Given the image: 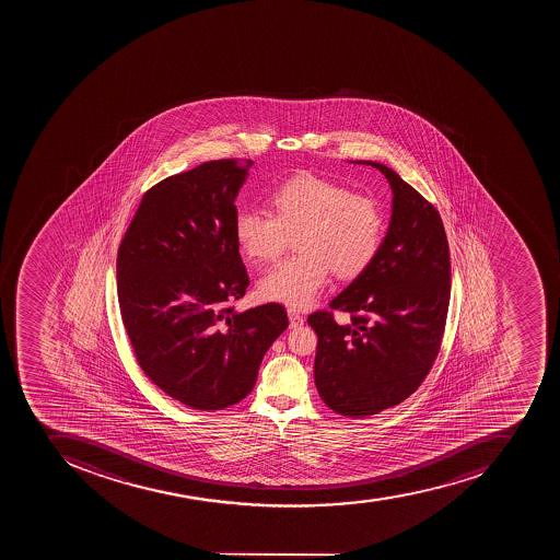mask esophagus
Listing matches in <instances>:
<instances>
[{
	"label": "esophagus",
	"instance_id": "obj_1",
	"mask_svg": "<svg viewBox=\"0 0 560 560\" xmlns=\"http://www.w3.org/2000/svg\"><path fill=\"white\" fill-rule=\"evenodd\" d=\"M287 315H289V326H291V329H298V327L303 326L304 318L301 317L300 313L294 312V310H289Z\"/></svg>",
	"mask_w": 560,
	"mask_h": 560
}]
</instances>
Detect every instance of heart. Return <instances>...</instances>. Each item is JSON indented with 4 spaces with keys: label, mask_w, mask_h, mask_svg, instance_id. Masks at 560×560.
<instances>
[{
    "label": "heart",
    "mask_w": 560,
    "mask_h": 560,
    "mask_svg": "<svg viewBox=\"0 0 560 560\" xmlns=\"http://www.w3.org/2000/svg\"><path fill=\"white\" fill-rule=\"evenodd\" d=\"M273 215L242 210L234 219V240L254 262H269L295 236L298 256L283 260L257 283L265 301L308 308L336 277L361 275L378 254L385 217L371 196L352 195L343 185L300 175L271 196Z\"/></svg>",
    "instance_id": "1"
}]
</instances>
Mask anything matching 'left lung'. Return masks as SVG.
<instances>
[{"label":"left lung","mask_w":560,"mask_h":560,"mask_svg":"<svg viewBox=\"0 0 560 560\" xmlns=\"http://www.w3.org/2000/svg\"><path fill=\"white\" fill-rule=\"evenodd\" d=\"M384 173L393 213L378 254L330 308L352 318L312 313L317 332L315 385L322 401L361 419L393 408L420 387L440 352L450 303V254L436 208L394 170Z\"/></svg>","instance_id":"8db88e82"}]
</instances>
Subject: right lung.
I'll list each match as a JSON object with an SVG mask.
<instances>
[{
    "mask_svg": "<svg viewBox=\"0 0 560 560\" xmlns=\"http://www.w3.org/2000/svg\"><path fill=\"white\" fill-rule=\"evenodd\" d=\"M252 161L221 159L145 192L117 256L120 315L138 364L195 410L236 405L289 326L282 304L238 312L248 287L234 201Z\"/></svg>",
    "mask_w": 560,
    "mask_h": 560,
    "instance_id": "add662e5",
    "label": "right lung"
}]
</instances>
